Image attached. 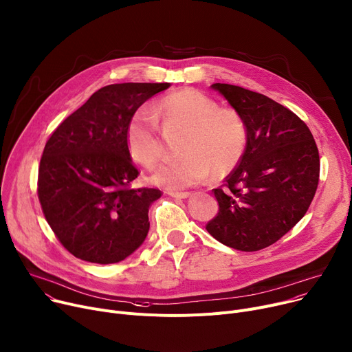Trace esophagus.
<instances>
[{"label": "esophagus", "instance_id": "obj_1", "mask_svg": "<svg viewBox=\"0 0 352 352\" xmlns=\"http://www.w3.org/2000/svg\"><path fill=\"white\" fill-rule=\"evenodd\" d=\"M170 197L173 198H178V199H185V198H190L191 194L190 192H177V191H168L167 192Z\"/></svg>", "mask_w": 352, "mask_h": 352}]
</instances>
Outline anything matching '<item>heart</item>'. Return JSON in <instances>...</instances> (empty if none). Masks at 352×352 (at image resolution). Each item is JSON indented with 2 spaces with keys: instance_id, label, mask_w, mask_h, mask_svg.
I'll return each instance as SVG.
<instances>
[{
  "instance_id": "b5f03b06",
  "label": "heart",
  "mask_w": 352,
  "mask_h": 352,
  "mask_svg": "<svg viewBox=\"0 0 352 352\" xmlns=\"http://www.w3.org/2000/svg\"><path fill=\"white\" fill-rule=\"evenodd\" d=\"M158 114L168 126L186 130L178 160L162 164L153 174V182L170 190L197 186L208 179L230 173L241 161L248 144L243 116L197 89H181L164 98ZM127 143L131 155L144 167L153 168L166 155L157 113L143 106L130 119Z\"/></svg>"
}]
</instances>
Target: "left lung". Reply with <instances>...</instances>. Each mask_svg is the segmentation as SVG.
I'll return each instance as SVG.
<instances>
[{
    "label": "left lung",
    "instance_id": "8db88e82",
    "mask_svg": "<svg viewBox=\"0 0 352 352\" xmlns=\"http://www.w3.org/2000/svg\"><path fill=\"white\" fill-rule=\"evenodd\" d=\"M210 87L243 116L248 144L236 168L214 190L219 212L206 230L229 248L261 250L306 215L318 185V148L307 124L287 107L241 86Z\"/></svg>",
    "mask_w": 352,
    "mask_h": 352
}]
</instances>
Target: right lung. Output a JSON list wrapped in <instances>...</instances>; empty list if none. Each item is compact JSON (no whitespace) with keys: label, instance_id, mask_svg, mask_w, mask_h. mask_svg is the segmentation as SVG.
Instances as JSON below:
<instances>
[{"label":"right lung","instance_id":"obj_1","mask_svg":"<svg viewBox=\"0 0 352 352\" xmlns=\"http://www.w3.org/2000/svg\"><path fill=\"white\" fill-rule=\"evenodd\" d=\"M170 83H116L93 93L45 144L38 198L46 222L78 259L124 261L147 236L155 188H133L127 127L135 110Z\"/></svg>","mask_w":352,"mask_h":352}]
</instances>
